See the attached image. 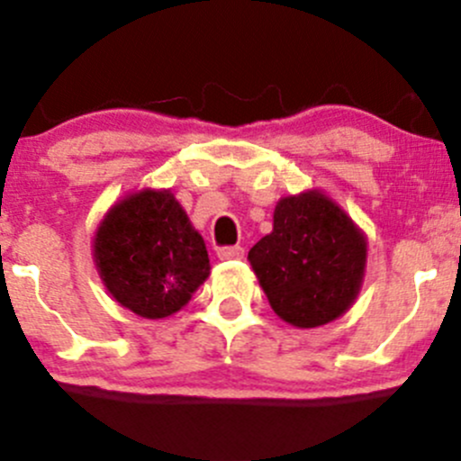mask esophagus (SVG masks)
<instances>
[{"label":"esophagus","mask_w":461,"mask_h":461,"mask_svg":"<svg viewBox=\"0 0 461 461\" xmlns=\"http://www.w3.org/2000/svg\"><path fill=\"white\" fill-rule=\"evenodd\" d=\"M217 257H220L221 261L244 259V249H241V246H224V249L217 250Z\"/></svg>","instance_id":"1"}]
</instances>
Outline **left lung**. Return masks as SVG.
<instances>
[{"label": "left lung", "instance_id": "left-lung-1", "mask_svg": "<svg viewBox=\"0 0 461 461\" xmlns=\"http://www.w3.org/2000/svg\"><path fill=\"white\" fill-rule=\"evenodd\" d=\"M249 261L276 316L294 328H319L351 308L363 285L367 240L325 193L281 197L272 232Z\"/></svg>", "mask_w": 461, "mask_h": 461}]
</instances>
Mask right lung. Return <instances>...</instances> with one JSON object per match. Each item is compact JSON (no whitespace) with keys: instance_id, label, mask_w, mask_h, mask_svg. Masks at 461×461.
<instances>
[{"instance_id":"obj_1","label":"right lung","mask_w":461,"mask_h":461,"mask_svg":"<svg viewBox=\"0 0 461 461\" xmlns=\"http://www.w3.org/2000/svg\"><path fill=\"white\" fill-rule=\"evenodd\" d=\"M94 261L110 294L142 319H165L211 275L204 240L171 191L116 202L94 235Z\"/></svg>"}]
</instances>
